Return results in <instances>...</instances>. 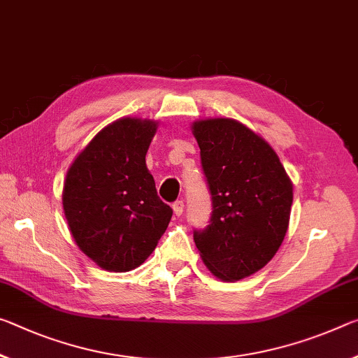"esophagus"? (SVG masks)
<instances>
[{"label":"esophagus","mask_w":358,"mask_h":358,"mask_svg":"<svg viewBox=\"0 0 358 358\" xmlns=\"http://www.w3.org/2000/svg\"><path fill=\"white\" fill-rule=\"evenodd\" d=\"M173 212H175V215H177V217H181V213H183V208H185V203H183V201H177V202H173Z\"/></svg>","instance_id":"34e87169"}]
</instances>
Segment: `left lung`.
<instances>
[{
	"label": "left lung",
	"instance_id": "1",
	"mask_svg": "<svg viewBox=\"0 0 358 358\" xmlns=\"http://www.w3.org/2000/svg\"><path fill=\"white\" fill-rule=\"evenodd\" d=\"M212 194V218L194 231L203 264L221 280L264 268L282 245L293 185L279 156L253 130L229 117L192 122Z\"/></svg>",
	"mask_w": 358,
	"mask_h": 358
}]
</instances>
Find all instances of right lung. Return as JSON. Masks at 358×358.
<instances>
[{"instance_id": "obj_1", "label": "right lung", "mask_w": 358, "mask_h": 358, "mask_svg": "<svg viewBox=\"0 0 358 358\" xmlns=\"http://www.w3.org/2000/svg\"><path fill=\"white\" fill-rule=\"evenodd\" d=\"M156 130L151 119H117L90 140L66 172L62 201L71 236L105 271L138 268L172 218L146 167Z\"/></svg>"}]
</instances>
